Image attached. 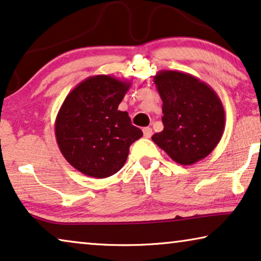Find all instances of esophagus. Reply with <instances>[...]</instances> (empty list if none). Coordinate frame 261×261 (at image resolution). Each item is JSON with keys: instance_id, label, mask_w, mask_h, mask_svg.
I'll return each mask as SVG.
<instances>
[{"instance_id": "obj_1", "label": "esophagus", "mask_w": 261, "mask_h": 261, "mask_svg": "<svg viewBox=\"0 0 261 261\" xmlns=\"http://www.w3.org/2000/svg\"><path fill=\"white\" fill-rule=\"evenodd\" d=\"M142 132H143V137H145L146 139H149L153 134V130H152V128H150V127H145L142 129Z\"/></svg>"}]
</instances>
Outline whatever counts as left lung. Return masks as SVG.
<instances>
[{"label":"left lung","instance_id":"1","mask_svg":"<svg viewBox=\"0 0 261 261\" xmlns=\"http://www.w3.org/2000/svg\"><path fill=\"white\" fill-rule=\"evenodd\" d=\"M154 84L164 102V130L154 134L153 141L180 165L205 159L225 129V111L218 94L200 79L176 70H160Z\"/></svg>","mask_w":261,"mask_h":261}]
</instances>
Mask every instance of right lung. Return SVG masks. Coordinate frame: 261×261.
<instances>
[{"mask_svg": "<svg viewBox=\"0 0 261 261\" xmlns=\"http://www.w3.org/2000/svg\"><path fill=\"white\" fill-rule=\"evenodd\" d=\"M109 75H94L68 94L55 120V137L66 160L87 176L103 179L122 168L129 146L142 137L118 107L130 87Z\"/></svg>", "mask_w": 261, "mask_h": 261, "instance_id": "1", "label": "right lung"}]
</instances>
